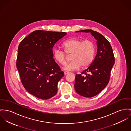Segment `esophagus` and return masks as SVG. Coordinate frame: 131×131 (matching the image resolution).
Segmentation results:
<instances>
[{
	"label": "esophagus",
	"instance_id": "1",
	"mask_svg": "<svg viewBox=\"0 0 131 131\" xmlns=\"http://www.w3.org/2000/svg\"><path fill=\"white\" fill-rule=\"evenodd\" d=\"M64 75H67L69 73V72H67V71H64Z\"/></svg>",
	"mask_w": 131,
	"mask_h": 131
}]
</instances>
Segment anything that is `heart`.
<instances>
[{"label":"heart","mask_w":131,"mask_h":131,"mask_svg":"<svg viewBox=\"0 0 131 131\" xmlns=\"http://www.w3.org/2000/svg\"><path fill=\"white\" fill-rule=\"evenodd\" d=\"M64 51L56 49L54 51V57L61 65H64L67 62V55H71L72 61L66 65V70L74 71L88 67L93 60L95 46L90 40H83L73 38L65 41L62 44Z\"/></svg>","instance_id":"1"}]
</instances>
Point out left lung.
<instances>
[{"label":"left lung","instance_id":"obj_1","mask_svg":"<svg viewBox=\"0 0 131 131\" xmlns=\"http://www.w3.org/2000/svg\"><path fill=\"white\" fill-rule=\"evenodd\" d=\"M78 32H91L97 40V54L94 61L80 74H76L74 87L76 92L86 98L94 97L108 84L115 57L110 42L100 33L91 29Z\"/></svg>","mask_w":131,"mask_h":131}]
</instances>
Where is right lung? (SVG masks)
Returning a JSON list of instances; mask_svg holds the SVG:
<instances>
[{"instance_id": "add662e5", "label": "right lung", "mask_w": 131, "mask_h": 131, "mask_svg": "<svg viewBox=\"0 0 131 131\" xmlns=\"http://www.w3.org/2000/svg\"><path fill=\"white\" fill-rule=\"evenodd\" d=\"M58 32L35 30L19 45L16 61L21 83L30 94L43 100L54 96L64 72L55 62L52 48L66 35Z\"/></svg>"}]
</instances>
